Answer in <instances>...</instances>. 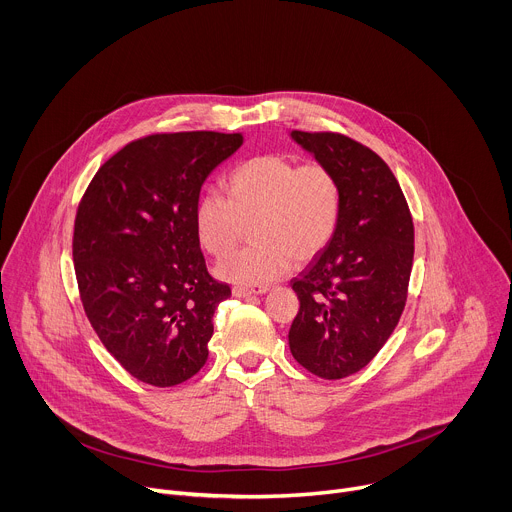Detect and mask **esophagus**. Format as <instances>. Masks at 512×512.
<instances>
[{
    "label": "esophagus",
    "instance_id": "obj_1",
    "mask_svg": "<svg viewBox=\"0 0 512 512\" xmlns=\"http://www.w3.org/2000/svg\"><path fill=\"white\" fill-rule=\"evenodd\" d=\"M267 289H269L267 285H251V287H245V285H237V287H233V296H235V298L261 296V294H265Z\"/></svg>",
    "mask_w": 512,
    "mask_h": 512
}]
</instances>
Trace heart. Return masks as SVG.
I'll list each match as a JSON object with an SVG mask.
<instances>
[{
    "instance_id": "1",
    "label": "heart",
    "mask_w": 512,
    "mask_h": 512,
    "mask_svg": "<svg viewBox=\"0 0 512 512\" xmlns=\"http://www.w3.org/2000/svg\"><path fill=\"white\" fill-rule=\"evenodd\" d=\"M229 196L204 192L194 206V231L212 257L231 253L251 227V245L216 265V275L237 285H261L296 263L318 257L332 241L342 212L338 176L322 162L298 164L265 154L239 164Z\"/></svg>"
}]
</instances>
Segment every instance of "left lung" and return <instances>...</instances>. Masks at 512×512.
Masks as SVG:
<instances>
[{
    "label": "left lung",
    "instance_id": "obj_1",
    "mask_svg": "<svg viewBox=\"0 0 512 512\" xmlns=\"http://www.w3.org/2000/svg\"><path fill=\"white\" fill-rule=\"evenodd\" d=\"M342 188L338 229L328 247L291 279L300 312L289 350L310 373L344 379L377 356L393 334L413 265V218L391 168L342 133L291 131Z\"/></svg>",
    "mask_w": 512,
    "mask_h": 512
}]
</instances>
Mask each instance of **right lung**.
Here are the masks:
<instances>
[{"mask_svg": "<svg viewBox=\"0 0 512 512\" xmlns=\"http://www.w3.org/2000/svg\"><path fill=\"white\" fill-rule=\"evenodd\" d=\"M241 133H154L127 143L91 180L72 259L85 314L103 346L141 383L174 387L208 358L212 316L231 296L204 263L194 206Z\"/></svg>", "mask_w": 512, "mask_h": 512, "instance_id": "1", "label": "right lung"}]
</instances>
